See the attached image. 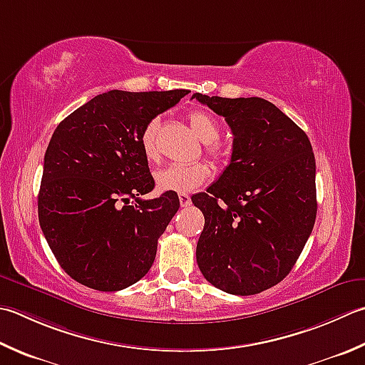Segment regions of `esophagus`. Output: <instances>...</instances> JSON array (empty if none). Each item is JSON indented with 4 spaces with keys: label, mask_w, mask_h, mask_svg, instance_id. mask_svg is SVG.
I'll return each mask as SVG.
<instances>
[{
    "label": "esophagus",
    "mask_w": 365,
    "mask_h": 365,
    "mask_svg": "<svg viewBox=\"0 0 365 365\" xmlns=\"http://www.w3.org/2000/svg\"><path fill=\"white\" fill-rule=\"evenodd\" d=\"M178 199H180L182 207H188L191 204V197L187 195V192H180V195H178Z\"/></svg>",
    "instance_id": "34e87169"
}]
</instances>
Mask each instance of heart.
I'll return each instance as SVG.
<instances>
[{
	"label": "heart",
	"mask_w": 365,
	"mask_h": 365,
	"mask_svg": "<svg viewBox=\"0 0 365 365\" xmlns=\"http://www.w3.org/2000/svg\"><path fill=\"white\" fill-rule=\"evenodd\" d=\"M191 128L197 134V138L205 144L207 155L215 163H223L227 158L226 150L218 144L220 125L217 118L205 110H192L190 115ZM158 130L160 120L153 118L144 126L140 133V148L148 161H156L160 158L158 147ZM210 177V168L205 163L192 164H170L168 168L156 170L155 183L160 191L170 192H190Z\"/></svg>",
	"instance_id": "heart-1"
}]
</instances>
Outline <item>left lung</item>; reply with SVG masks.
Segmentation results:
<instances>
[{"label": "left lung", "instance_id": "left-lung-1", "mask_svg": "<svg viewBox=\"0 0 365 365\" xmlns=\"http://www.w3.org/2000/svg\"><path fill=\"white\" fill-rule=\"evenodd\" d=\"M192 98L225 117L234 135L230 166L191 197L205 218L197 266L221 291L258 294L291 272L310 237L315 155L307 134L266 99Z\"/></svg>", "mask_w": 365, "mask_h": 365}]
</instances>
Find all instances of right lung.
Instances as JSON below:
<instances>
[{
    "label": "right lung",
    "mask_w": 365,
    "mask_h": 365,
    "mask_svg": "<svg viewBox=\"0 0 365 365\" xmlns=\"http://www.w3.org/2000/svg\"><path fill=\"white\" fill-rule=\"evenodd\" d=\"M188 93L112 90L56 126L44 156L38 213L50 250L76 282L120 291L152 267L180 201L170 191L139 197L155 187L140 133Z\"/></svg>",
    "instance_id": "1"
}]
</instances>
